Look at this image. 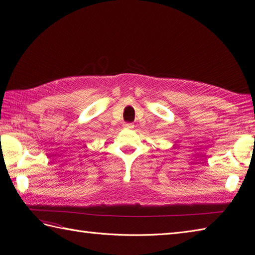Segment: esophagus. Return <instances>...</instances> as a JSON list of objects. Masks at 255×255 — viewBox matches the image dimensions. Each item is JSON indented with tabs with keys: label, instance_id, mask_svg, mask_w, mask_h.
I'll return each mask as SVG.
<instances>
[{
	"label": "esophagus",
	"instance_id": "esophagus-1",
	"mask_svg": "<svg viewBox=\"0 0 255 255\" xmlns=\"http://www.w3.org/2000/svg\"><path fill=\"white\" fill-rule=\"evenodd\" d=\"M123 127H125V128H127V129H132L134 128V125L133 123H125Z\"/></svg>",
	"mask_w": 255,
	"mask_h": 255
}]
</instances>
